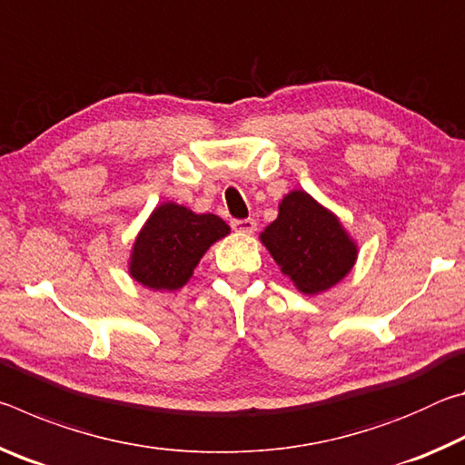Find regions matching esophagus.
Masks as SVG:
<instances>
[{"mask_svg": "<svg viewBox=\"0 0 465 465\" xmlns=\"http://www.w3.org/2000/svg\"><path fill=\"white\" fill-rule=\"evenodd\" d=\"M232 227L235 232H240V233H254L256 232V222L254 219H235V222H232Z\"/></svg>", "mask_w": 465, "mask_h": 465, "instance_id": "obj_1", "label": "esophagus"}]
</instances>
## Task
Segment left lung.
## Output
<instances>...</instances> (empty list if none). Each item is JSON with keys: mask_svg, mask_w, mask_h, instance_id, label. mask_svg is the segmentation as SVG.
Wrapping results in <instances>:
<instances>
[{"mask_svg": "<svg viewBox=\"0 0 465 465\" xmlns=\"http://www.w3.org/2000/svg\"><path fill=\"white\" fill-rule=\"evenodd\" d=\"M258 238L299 293L310 297L338 285L359 256L338 215L302 188L282 196L277 219Z\"/></svg>", "mask_w": 465, "mask_h": 465, "instance_id": "left-lung-1", "label": "left lung"}]
</instances>
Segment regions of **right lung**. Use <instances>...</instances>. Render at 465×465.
Returning <instances> with one entry per match:
<instances>
[{"instance_id":"right-lung-1","label":"right lung","mask_w":465,"mask_h":465,"mask_svg":"<svg viewBox=\"0 0 465 465\" xmlns=\"http://www.w3.org/2000/svg\"><path fill=\"white\" fill-rule=\"evenodd\" d=\"M230 225L213 213H194L178 203H160L141 227L129 256L133 281L152 291H178L215 242L230 235Z\"/></svg>"}]
</instances>
